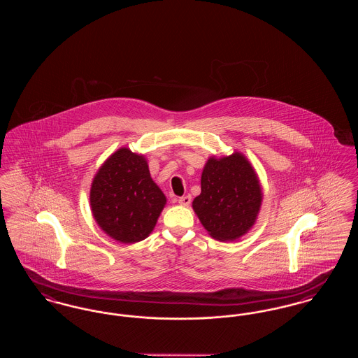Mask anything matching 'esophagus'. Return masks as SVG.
<instances>
[{"label":"esophagus","instance_id":"34e87169","mask_svg":"<svg viewBox=\"0 0 358 358\" xmlns=\"http://www.w3.org/2000/svg\"><path fill=\"white\" fill-rule=\"evenodd\" d=\"M178 203H180V205L189 206L190 203H192V197H190L189 194H187V196H182V197H180V199H178Z\"/></svg>","mask_w":358,"mask_h":358}]
</instances>
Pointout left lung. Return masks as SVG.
<instances>
[{
    "mask_svg": "<svg viewBox=\"0 0 358 358\" xmlns=\"http://www.w3.org/2000/svg\"><path fill=\"white\" fill-rule=\"evenodd\" d=\"M263 192L252 164L240 152L208 158L201 193L192 206L209 236L235 241L255 225Z\"/></svg>",
    "mask_w": 358,
    "mask_h": 358,
    "instance_id": "obj_1",
    "label": "left lung"
}]
</instances>
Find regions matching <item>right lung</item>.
<instances>
[{"mask_svg":"<svg viewBox=\"0 0 358 358\" xmlns=\"http://www.w3.org/2000/svg\"><path fill=\"white\" fill-rule=\"evenodd\" d=\"M90 205L107 236L134 244L153 232L166 197L154 182L145 155L120 148L96 171Z\"/></svg>","mask_w":358,"mask_h":358,"instance_id":"right-lung-1","label":"right lung"}]
</instances>
